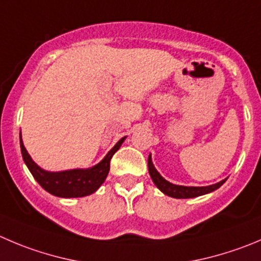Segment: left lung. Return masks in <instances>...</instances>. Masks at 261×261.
I'll return each mask as SVG.
<instances>
[{"instance_id":"left-lung-1","label":"left lung","mask_w":261,"mask_h":261,"mask_svg":"<svg viewBox=\"0 0 261 261\" xmlns=\"http://www.w3.org/2000/svg\"><path fill=\"white\" fill-rule=\"evenodd\" d=\"M148 165V173H150V177L152 179V182L155 183L156 187L166 196H170L173 198H193L198 197V196L206 195V193L213 192V191L218 190L223 183L227 180V178L220 182L215 183V185L212 186H203V187H192V186H179V185H173V183L168 182L165 178L161 177L160 173L156 170L155 165L152 163V159H151V153L148 155L147 160Z\"/></svg>"}]
</instances>
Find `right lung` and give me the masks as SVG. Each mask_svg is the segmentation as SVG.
<instances>
[{
  "label": "right lung",
  "instance_id": "1",
  "mask_svg": "<svg viewBox=\"0 0 261 261\" xmlns=\"http://www.w3.org/2000/svg\"><path fill=\"white\" fill-rule=\"evenodd\" d=\"M126 138L123 137L118 141L115 146L106 153L105 158L96 165L86 169H70L63 170V172H48L42 169L41 166L37 165L28 153L27 148L24 147L23 140H21L20 130V148L23 160L28 166L29 172L34 177V179L39 183L43 190L54 196L64 198L84 197V196L95 193L98 188L105 182L106 177L110 170V160L114 153L120 148L121 143Z\"/></svg>",
  "mask_w": 261,
  "mask_h": 261
}]
</instances>
